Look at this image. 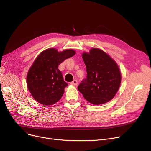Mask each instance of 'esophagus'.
I'll list each match as a JSON object with an SVG mask.
<instances>
[{
	"mask_svg": "<svg viewBox=\"0 0 151 151\" xmlns=\"http://www.w3.org/2000/svg\"><path fill=\"white\" fill-rule=\"evenodd\" d=\"M70 84H72V85H73V86H76V85L78 84V81L76 80H74L73 81H71L70 83Z\"/></svg>",
	"mask_w": 151,
	"mask_h": 151,
	"instance_id": "1",
	"label": "esophagus"
}]
</instances>
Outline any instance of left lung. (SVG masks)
<instances>
[{"label": "left lung", "instance_id": "1", "mask_svg": "<svg viewBox=\"0 0 151 151\" xmlns=\"http://www.w3.org/2000/svg\"><path fill=\"white\" fill-rule=\"evenodd\" d=\"M86 65L87 78L81 81L78 89L84 99L94 105L112 100L121 83V73L117 63L102 50L92 48L82 54Z\"/></svg>", "mask_w": 151, "mask_h": 151}]
</instances>
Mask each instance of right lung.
Instances as JSON below:
<instances>
[{
    "mask_svg": "<svg viewBox=\"0 0 151 151\" xmlns=\"http://www.w3.org/2000/svg\"><path fill=\"white\" fill-rule=\"evenodd\" d=\"M75 54L73 49L58 52L50 48L36 57L28 72L27 83L31 94L37 102L49 106L61 99L68 84L64 81L58 65Z\"/></svg>",
    "mask_w": 151,
    "mask_h": 151,
    "instance_id": "add662e5",
    "label": "right lung"
}]
</instances>
